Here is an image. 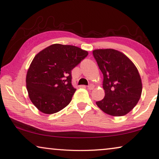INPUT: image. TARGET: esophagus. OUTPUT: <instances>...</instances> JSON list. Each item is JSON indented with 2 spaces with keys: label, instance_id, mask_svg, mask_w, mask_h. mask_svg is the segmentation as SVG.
<instances>
[{
  "label": "esophagus",
  "instance_id": "esophagus-1",
  "mask_svg": "<svg viewBox=\"0 0 159 159\" xmlns=\"http://www.w3.org/2000/svg\"><path fill=\"white\" fill-rule=\"evenodd\" d=\"M87 88L89 89V90H92L94 88V85L93 84H90L87 86Z\"/></svg>",
  "mask_w": 159,
  "mask_h": 159
}]
</instances>
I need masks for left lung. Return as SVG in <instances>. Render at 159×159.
<instances>
[{
	"label": "left lung",
	"mask_w": 159,
	"mask_h": 159,
	"mask_svg": "<svg viewBox=\"0 0 159 159\" xmlns=\"http://www.w3.org/2000/svg\"><path fill=\"white\" fill-rule=\"evenodd\" d=\"M93 56L103 74L105 92L97 105L109 115H126L137 104L142 92L137 68L125 55L114 49L94 50Z\"/></svg>",
	"instance_id": "left-lung-1"
}]
</instances>
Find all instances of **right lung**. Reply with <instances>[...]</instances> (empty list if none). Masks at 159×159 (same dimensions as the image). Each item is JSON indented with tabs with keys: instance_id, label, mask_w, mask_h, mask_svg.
Here are the masks:
<instances>
[{
	"instance_id": "right-lung-1",
	"label": "right lung",
	"mask_w": 159,
	"mask_h": 159,
	"mask_svg": "<svg viewBox=\"0 0 159 159\" xmlns=\"http://www.w3.org/2000/svg\"><path fill=\"white\" fill-rule=\"evenodd\" d=\"M87 55V51L76 46L53 44L35 56L27 72L26 87L41 112L54 114L70 104L76 91L72 70Z\"/></svg>"
}]
</instances>
